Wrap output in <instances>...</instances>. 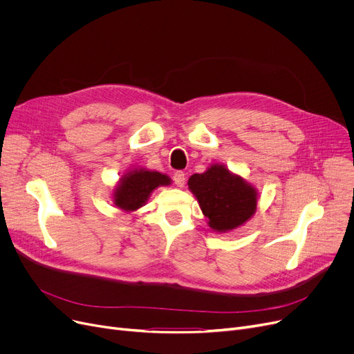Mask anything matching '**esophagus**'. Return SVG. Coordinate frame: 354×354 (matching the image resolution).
Returning <instances> with one entry per match:
<instances>
[{"mask_svg":"<svg viewBox=\"0 0 354 354\" xmlns=\"http://www.w3.org/2000/svg\"><path fill=\"white\" fill-rule=\"evenodd\" d=\"M174 180H175V183L178 185V187H183L185 185V182H187V175H185L183 172H175V175H174Z\"/></svg>","mask_w":354,"mask_h":354,"instance_id":"esophagus-1","label":"esophagus"}]
</instances>
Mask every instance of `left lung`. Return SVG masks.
Masks as SVG:
<instances>
[{"instance_id": "left-lung-1", "label": "left lung", "mask_w": 354, "mask_h": 354, "mask_svg": "<svg viewBox=\"0 0 354 354\" xmlns=\"http://www.w3.org/2000/svg\"><path fill=\"white\" fill-rule=\"evenodd\" d=\"M188 187L216 232L241 227L257 209V191L224 165H212L207 172L192 175Z\"/></svg>"}]
</instances>
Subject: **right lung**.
Returning a JSON list of instances; mask_svg holds the SVG:
<instances>
[{"instance_id": "add662e5", "label": "right lung", "mask_w": 354, "mask_h": 354, "mask_svg": "<svg viewBox=\"0 0 354 354\" xmlns=\"http://www.w3.org/2000/svg\"><path fill=\"white\" fill-rule=\"evenodd\" d=\"M171 183V178L159 172L135 169L127 172L113 192L115 205L123 211H136L145 205L149 195L158 187Z\"/></svg>"}]
</instances>
